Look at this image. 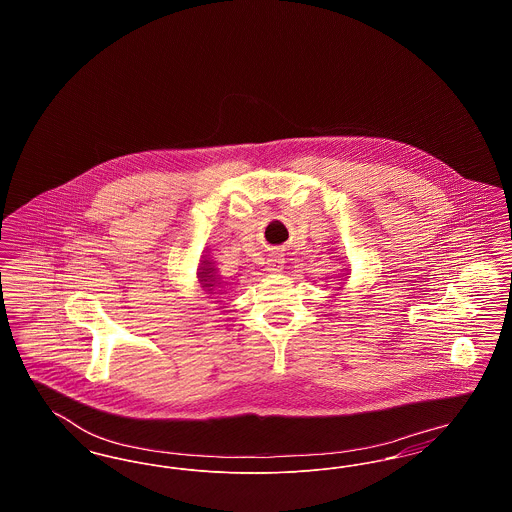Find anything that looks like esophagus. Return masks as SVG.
Returning a JSON list of instances; mask_svg holds the SVG:
<instances>
[{"label":"esophagus","mask_w":512,"mask_h":512,"mask_svg":"<svg viewBox=\"0 0 512 512\" xmlns=\"http://www.w3.org/2000/svg\"><path fill=\"white\" fill-rule=\"evenodd\" d=\"M284 257L282 255H272V257H268L267 263H265V270H268L270 274H276V272H282V268H284Z\"/></svg>","instance_id":"esophagus-1"}]
</instances>
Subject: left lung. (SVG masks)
<instances>
[{
	"label": "left lung",
	"instance_id": "8db88e82",
	"mask_svg": "<svg viewBox=\"0 0 512 512\" xmlns=\"http://www.w3.org/2000/svg\"><path fill=\"white\" fill-rule=\"evenodd\" d=\"M343 274H347V272H343ZM338 278H340V276H338Z\"/></svg>",
	"mask_w": 512,
	"mask_h": 512
}]
</instances>
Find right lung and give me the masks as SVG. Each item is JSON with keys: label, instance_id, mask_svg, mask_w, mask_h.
<instances>
[{"label": "right lung", "instance_id": "add662e5", "mask_svg": "<svg viewBox=\"0 0 512 512\" xmlns=\"http://www.w3.org/2000/svg\"><path fill=\"white\" fill-rule=\"evenodd\" d=\"M197 282L209 299H220V295L228 293V284L220 282L215 263L211 259H203L197 268Z\"/></svg>", "mask_w": 512, "mask_h": 512}]
</instances>
